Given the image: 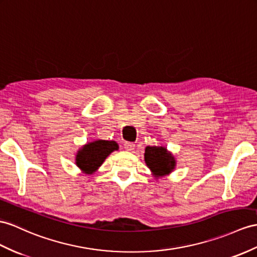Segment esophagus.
Masks as SVG:
<instances>
[{"label": "esophagus", "mask_w": 257, "mask_h": 257, "mask_svg": "<svg viewBox=\"0 0 257 257\" xmlns=\"http://www.w3.org/2000/svg\"><path fill=\"white\" fill-rule=\"evenodd\" d=\"M134 148H135L134 143H130V142L124 143V149L127 150V152H132V150H134Z\"/></svg>", "instance_id": "1"}]
</instances>
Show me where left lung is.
Returning <instances> with one entry per match:
<instances>
[{"label": "left lung", "instance_id": "obj_1", "mask_svg": "<svg viewBox=\"0 0 257 257\" xmlns=\"http://www.w3.org/2000/svg\"><path fill=\"white\" fill-rule=\"evenodd\" d=\"M145 164L155 178L169 176L177 166L172 153L164 146H147L144 154Z\"/></svg>", "mask_w": 257, "mask_h": 257}]
</instances>
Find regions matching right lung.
Here are the masks:
<instances>
[{
    "mask_svg": "<svg viewBox=\"0 0 257 257\" xmlns=\"http://www.w3.org/2000/svg\"><path fill=\"white\" fill-rule=\"evenodd\" d=\"M118 149L114 141L96 140L81 146L75 157V164L86 174L95 173L108 156Z\"/></svg>",
    "mask_w": 257,
    "mask_h": 257,
    "instance_id": "1",
    "label": "right lung"
}]
</instances>
